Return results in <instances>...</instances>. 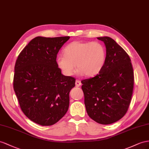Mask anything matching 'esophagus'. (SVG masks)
I'll return each mask as SVG.
<instances>
[{
	"label": "esophagus",
	"instance_id": "obj_1",
	"mask_svg": "<svg viewBox=\"0 0 149 149\" xmlns=\"http://www.w3.org/2000/svg\"><path fill=\"white\" fill-rule=\"evenodd\" d=\"M81 84H81V81H78V80H76V81H75V86H76V87L81 86Z\"/></svg>",
	"mask_w": 149,
	"mask_h": 149
}]
</instances>
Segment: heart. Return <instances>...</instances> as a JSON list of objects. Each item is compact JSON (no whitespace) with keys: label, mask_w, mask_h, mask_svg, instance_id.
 <instances>
[{"label":"heart","mask_w":149,"mask_h":149,"mask_svg":"<svg viewBox=\"0 0 149 149\" xmlns=\"http://www.w3.org/2000/svg\"><path fill=\"white\" fill-rule=\"evenodd\" d=\"M63 52L64 55L57 56L56 63L65 75H73L76 65L79 75L93 77L100 73L105 64L106 49L100 42L73 41Z\"/></svg>","instance_id":"heart-1"}]
</instances>
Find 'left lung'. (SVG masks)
Wrapping results in <instances>:
<instances>
[{
    "mask_svg": "<svg viewBox=\"0 0 149 149\" xmlns=\"http://www.w3.org/2000/svg\"><path fill=\"white\" fill-rule=\"evenodd\" d=\"M104 42L105 64L97 75L81 81L89 116L98 123H114L127 113L133 93L134 76L128 55L112 38L98 37Z\"/></svg>",
    "mask_w": 149,
    "mask_h": 149,
    "instance_id": "obj_1",
    "label": "left lung"
}]
</instances>
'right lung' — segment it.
Returning <instances> with one entry per match:
<instances>
[{
  "label": "right lung",
  "mask_w": 149,
  "mask_h": 149,
  "mask_svg": "<svg viewBox=\"0 0 149 149\" xmlns=\"http://www.w3.org/2000/svg\"><path fill=\"white\" fill-rule=\"evenodd\" d=\"M69 36H37L19 55L13 86L22 112L41 126L54 125L68 111L69 93L75 79L65 76L56 55Z\"/></svg>",
  "instance_id": "obj_1"
}]
</instances>
